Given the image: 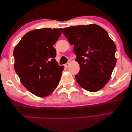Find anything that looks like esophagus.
<instances>
[{"mask_svg":"<svg viewBox=\"0 0 132 132\" xmlns=\"http://www.w3.org/2000/svg\"><path fill=\"white\" fill-rule=\"evenodd\" d=\"M70 62H68V63H67V64H65L64 66H65V68H68L69 66H70Z\"/></svg>","mask_w":132,"mask_h":132,"instance_id":"esophagus-1","label":"esophagus"}]
</instances>
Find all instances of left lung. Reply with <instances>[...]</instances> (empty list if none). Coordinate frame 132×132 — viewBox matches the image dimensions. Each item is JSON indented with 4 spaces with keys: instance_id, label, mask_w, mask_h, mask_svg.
<instances>
[{
    "instance_id": "1",
    "label": "left lung",
    "mask_w": 132,
    "mask_h": 132,
    "mask_svg": "<svg viewBox=\"0 0 132 132\" xmlns=\"http://www.w3.org/2000/svg\"><path fill=\"white\" fill-rule=\"evenodd\" d=\"M62 33L77 55L80 70L77 82L89 92H97L110 79L116 63V47L106 30L96 24L71 26Z\"/></svg>"
}]
</instances>
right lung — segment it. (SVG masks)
Returning <instances> with one entry per match:
<instances>
[{
    "instance_id": "add662e5",
    "label": "right lung",
    "mask_w": 132,
    "mask_h": 132,
    "mask_svg": "<svg viewBox=\"0 0 132 132\" xmlns=\"http://www.w3.org/2000/svg\"><path fill=\"white\" fill-rule=\"evenodd\" d=\"M61 33L62 29L31 30L14 47V70L23 85L37 96L49 95L59 84L64 67L55 60L53 45Z\"/></svg>"
}]
</instances>
